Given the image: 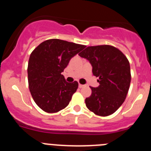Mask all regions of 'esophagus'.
<instances>
[{"instance_id": "obj_1", "label": "esophagus", "mask_w": 151, "mask_h": 151, "mask_svg": "<svg viewBox=\"0 0 151 151\" xmlns=\"http://www.w3.org/2000/svg\"><path fill=\"white\" fill-rule=\"evenodd\" d=\"M84 86H85V85H82V84H79V85H78V87H79L80 88H83Z\"/></svg>"}]
</instances>
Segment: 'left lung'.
Masks as SVG:
<instances>
[{"mask_svg": "<svg viewBox=\"0 0 151 151\" xmlns=\"http://www.w3.org/2000/svg\"><path fill=\"white\" fill-rule=\"evenodd\" d=\"M78 55L88 60L93 75L99 78V86L90 87L91 94L85 99L86 106L97 116L111 115L123 104L130 86L127 57L118 48L107 45L88 47Z\"/></svg>", "mask_w": 151, "mask_h": 151, "instance_id": "obj_1", "label": "left lung"}]
</instances>
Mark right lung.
<instances>
[{
	"instance_id": "add662e5",
	"label": "right lung",
	"mask_w": 151,
	"mask_h": 151,
	"mask_svg": "<svg viewBox=\"0 0 151 151\" xmlns=\"http://www.w3.org/2000/svg\"><path fill=\"white\" fill-rule=\"evenodd\" d=\"M85 47L54 38L43 41L31 53L28 63L29 88L41 110L54 113L68 106L78 83L67 82L61 73L72 57Z\"/></svg>"
}]
</instances>
